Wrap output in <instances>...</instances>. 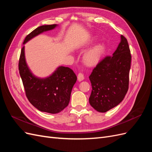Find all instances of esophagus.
Returning a JSON list of instances; mask_svg holds the SVG:
<instances>
[{"instance_id": "esophagus-1", "label": "esophagus", "mask_w": 152, "mask_h": 152, "mask_svg": "<svg viewBox=\"0 0 152 152\" xmlns=\"http://www.w3.org/2000/svg\"><path fill=\"white\" fill-rule=\"evenodd\" d=\"M77 78H78V80L80 81V82L82 81V80H83L84 79V76L83 75V73H80V72L78 73Z\"/></svg>"}]
</instances>
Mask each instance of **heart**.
<instances>
[{
    "label": "heart",
    "mask_w": 152,
    "mask_h": 152,
    "mask_svg": "<svg viewBox=\"0 0 152 152\" xmlns=\"http://www.w3.org/2000/svg\"><path fill=\"white\" fill-rule=\"evenodd\" d=\"M105 51V45L103 43L98 44L89 50L84 56L83 60L87 65L93 66L102 58Z\"/></svg>",
    "instance_id": "1"
}]
</instances>
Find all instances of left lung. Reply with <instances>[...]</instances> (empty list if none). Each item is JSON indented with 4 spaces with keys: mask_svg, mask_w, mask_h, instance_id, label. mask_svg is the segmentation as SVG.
Returning <instances> with one entry per match:
<instances>
[{
    "mask_svg": "<svg viewBox=\"0 0 152 152\" xmlns=\"http://www.w3.org/2000/svg\"><path fill=\"white\" fill-rule=\"evenodd\" d=\"M121 41L112 56H107L93 69L89 77L92 91L89 103L99 112L114 108L125 97L129 89L131 54L127 40Z\"/></svg>",
    "mask_w": 152,
    "mask_h": 152,
    "instance_id": "left-lung-1",
    "label": "left lung"
}]
</instances>
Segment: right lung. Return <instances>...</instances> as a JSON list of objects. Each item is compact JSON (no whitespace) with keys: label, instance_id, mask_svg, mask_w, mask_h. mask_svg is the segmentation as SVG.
<instances>
[{"label":"right lung","instance_id":"obj_1","mask_svg":"<svg viewBox=\"0 0 152 152\" xmlns=\"http://www.w3.org/2000/svg\"><path fill=\"white\" fill-rule=\"evenodd\" d=\"M56 26L54 24L39 26L26 37L23 44L34 37L52 30ZM18 68L26 96L36 108L41 112L58 113L67 107L73 86L77 79L72 69L59 66L48 78H37L32 75L26 63L24 45L21 50Z\"/></svg>","mask_w":152,"mask_h":152}]
</instances>
